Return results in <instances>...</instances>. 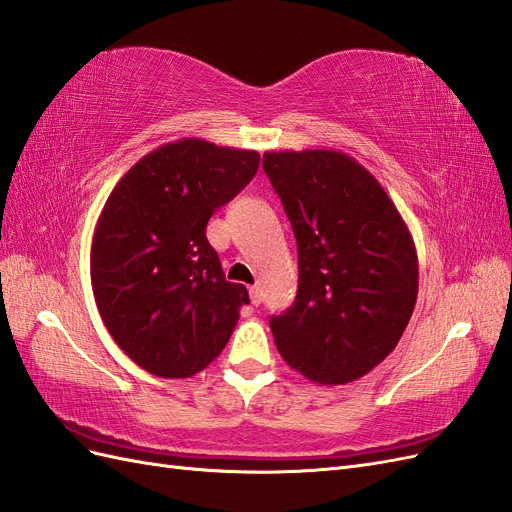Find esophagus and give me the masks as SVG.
Returning <instances> with one entry per match:
<instances>
[{
	"instance_id": "obj_1",
	"label": "esophagus",
	"mask_w": 512,
	"mask_h": 512,
	"mask_svg": "<svg viewBox=\"0 0 512 512\" xmlns=\"http://www.w3.org/2000/svg\"><path fill=\"white\" fill-rule=\"evenodd\" d=\"M248 294H251V304L253 306H259L261 300H264V298H261V289L257 285H253L251 289H248Z\"/></svg>"
}]
</instances>
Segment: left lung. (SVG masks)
<instances>
[{
    "instance_id": "1",
    "label": "left lung",
    "mask_w": 512,
    "mask_h": 512,
    "mask_svg": "<svg viewBox=\"0 0 512 512\" xmlns=\"http://www.w3.org/2000/svg\"><path fill=\"white\" fill-rule=\"evenodd\" d=\"M264 169L298 242L296 304L270 319L276 349L319 386L356 382L412 319V231L375 175L345 152H266Z\"/></svg>"
}]
</instances>
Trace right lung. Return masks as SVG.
I'll return each instance as SVG.
<instances>
[{"label":"right lung","instance_id":"right-lung-1","mask_svg":"<svg viewBox=\"0 0 512 512\" xmlns=\"http://www.w3.org/2000/svg\"><path fill=\"white\" fill-rule=\"evenodd\" d=\"M259 152L197 137L158 145L113 186L94 227L92 291L113 341L156 377H191L223 352L248 291L206 238L253 180Z\"/></svg>","mask_w":512,"mask_h":512}]
</instances>
